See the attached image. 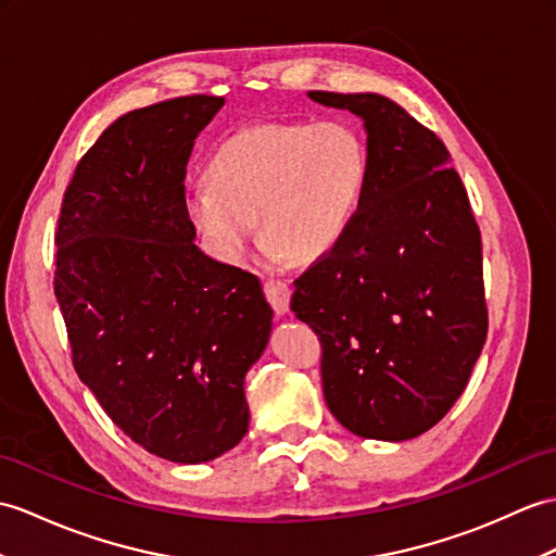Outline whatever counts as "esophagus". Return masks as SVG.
<instances>
[{
  "label": "esophagus",
  "mask_w": 556,
  "mask_h": 556,
  "mask_svg": "<svg viewBox=\"0 0 556 556\" xmlns=\"http://www.w3.org/2000/svg\"><path fill=\"white\" fill-rule=\"evenodd\" d=\"M263 289H265L267 301H269V305H273L275 313L277 315H287L289 313V303H291V289L287 287V283L269 279V281H265Z\"/></svg>",
  "instance_id": "1"
}]
</instances>
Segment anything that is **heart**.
<instances>
[{"label": "heart", "instance_id": "b5f03b06", "mask_svg": "<svg viewBox=\"0 0 556 556\" xmlns=\"http://www.w3.org/2000/svg\"><path fill=\"white\" fill-rule=\"evenodd\" d=\"M367 179V151L339 121L253 125L229 137L208 165V185L185 197L213 255L229 265L257 239L273 257L313 263L351 225Z\"/></svg>", "mask_w": 556, "mask_h": 556}]
</instances>
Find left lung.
I'll return each mask as SVG.
<instances>
[{
  "mask_svg": "<svg viewBox=\"0 0 556 556\" xmlns=\"http://www.w3.org/2000/svg\"><path fill=\"white\" fill-rule=\"evenodd\" d=\"M307 97L363 121L367 179L337 247L293 281L291 309L319 337L331 415L359 438L409 441L447 415L483 351L481 231L445 144L400 103Z\"/></svg>",
  "mask_w": 556,
  "mask_h": 556,
  "instance_id": "8db88e82",
  "label": "left lung"
}]
</instances>
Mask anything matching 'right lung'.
<instances>
[{"label":"right lung","mask_w":556,"mask_h":556,"mask_svg":"<svg viewBox=\"0 0 556 556\" xmlns=\"http://www.w3.org/2000/svg\"><path fill=\"white\" fill-rule=\"evenodd\" d=\"M225 97L121 115L63 197L54 293L77 377L125 435L177 464L211 462L249 431L247 371L273 307L261 281L193 239L185 175Z\"/></svg>","instance_id":"obj_1"}]
</instances>
